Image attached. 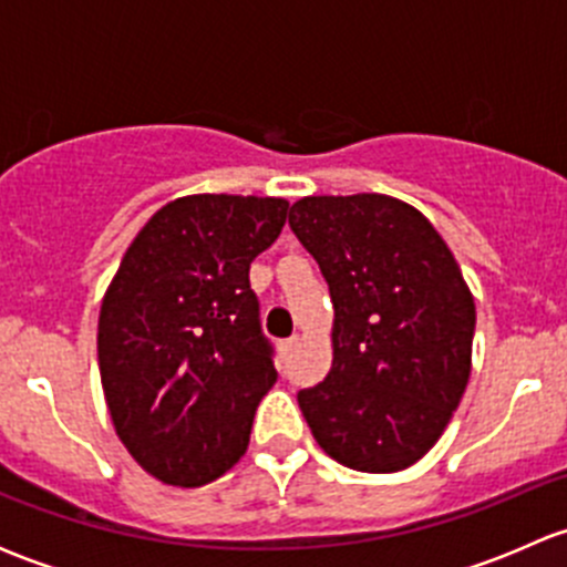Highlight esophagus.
<instances>
[{"label": "esophagus", "mask_w": 567, "mask_h": 567, "mask_svg": "<svg viewBox=\"0 0 567 567\" xmlns=\"http://www.w3.org/2000/svg\"><path fill=\"white\" fill-rule=\"evenodd\" d=\"M296 346H299V337H288V340H279V357H290V353L296 351Z\"/></svg>", "instance_id": "obj_1"}]
</instances>
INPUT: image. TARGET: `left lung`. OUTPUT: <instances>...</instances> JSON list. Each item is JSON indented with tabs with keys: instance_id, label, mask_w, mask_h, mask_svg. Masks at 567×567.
Here are the masks:
<instances>
[{
	"instance_id": "8db88e82",
	"label": "left lung",
	"mask_w": 567,
	"mask_h": 567,
	"mask_svg": "<svg viewBox=\"0 0 567 567\" xmlns=\"http://www.w3.org/2000/svg\"><path fill=\"white\" fill-rule=\"evenodd\" d=\"M290 230L334 305L331 370L299 392L316 442L357 472H400L439 442L472 373L474 299L431 221L386 194L305 197Z\"/></svg>"
}]
</instances>
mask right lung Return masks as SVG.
Returning a JSON list of instances; mask_svg holds the SVG:
<instances>
[{"label":"right lung","mask_w":567,"mask_h":567,"mask_svg":"<svg viewBox=\"0 0 567 567\" xmlns=\"http://www.w3.org/2000/svg\"><path fill=\"white\" fill-rule=\"evenodd\" d=\"M279 197L192 194L134 238L99 318L114 431L162 483L205 485L238 463L277 381L249 266L282 233Z\"/></svg>","instance_id":"add662e5"}]
</instances>
